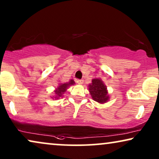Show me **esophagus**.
Listing matches in <instances>:
<instances>
[{"mask_svg": "<svg viewBox=\"0 0 159 159\" xmlns=\"http://www.w3.org/2000/svg\"><path fill=\"white\" fill-rule=\"evenodd\" d=\"M77 83L79 84H82L83 83V80H77Z\"/></svg>", "mask_w": 159, "mask_h": 159, "instance_id": "esophagus-1", "label": "esophagus"}]
</instances>
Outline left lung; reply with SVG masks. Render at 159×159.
<instances>
[{
    "label": "left lung",
    "mask_w": 159,
    "mask_h": 159,
    "mask_svg": "<svg viewBox=\"0 0 159 159\" xmlns=\"http://www.w3.org/2000/svg\"><path fill=\"white\" fill-rule=\"evenodd\" d=\"M88 88L91 96L95 101L99 103H105L109 100L107 88L101 79H93Z\"/></svg>",
    "instance_id": "obj_1"
}]
</instances>
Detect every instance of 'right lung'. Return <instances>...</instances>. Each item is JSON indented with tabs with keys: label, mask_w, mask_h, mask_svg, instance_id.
Wrapping results in <instances>:
<instances>
[{
	"label": "right lung",
	"mask_w": 159,
	"mask_h": 159,
	"mask_svg": "<svg viewBox=\"0 0 159 159\" xmlns=\"http://www.w3.org/2000/svg\"><path fill=\"white\" fill-rule=\"evenodd\" d=\"M75 82L73 80H71L69 82H66V83H60L58 84V88L54 90V95L53 98L56 99H58L60 97H62V95L64 93L66 92L67 88H69V86L73 85L75 84Z\"/></svg>",
	"instance_id": "1"
}]
</instances>
